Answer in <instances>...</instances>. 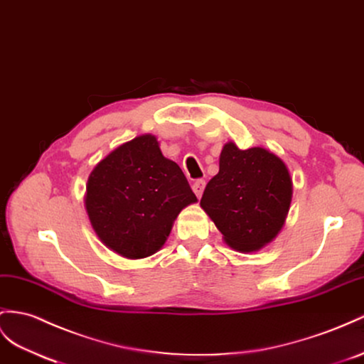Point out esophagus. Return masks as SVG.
<instances>
[{
	"label": "esophagus",
	"instance_id": "obj_1",
	"mask_svg": "<svg viewBox=\"0 0 364 364\" xmlns=\"http://www.w3.org/2000/svg\"><path fill=\"white\" fill-rule=\"evenodd\" d=\"M204 186H206V181H204V180H195V181H193V184H192V189H193L195 195H197L198 198H200L201 195H203Z\"/></svg>",
	"mask_w": 364,
	"mask_h": 364
}]
</instances>
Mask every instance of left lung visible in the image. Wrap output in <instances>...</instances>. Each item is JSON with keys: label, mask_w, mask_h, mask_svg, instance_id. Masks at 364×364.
Segmentation results:
<instances>
[{"label": "left lung", "mask_w": 364, "mask_h": 364, "mask_svg": "<svg viewBox=\"0 0 364 364\" xmlns=\"http://www.w3.org/2000/svg\"><path fill=\"white\" fill-rule=\"evenodd\" d=\"M291 198V175L277 155L263 147L241 151L228 143L220 155V172L208 183L200 204L230 247L252 252L275 238Z\"/></svg>", "instance_id": "8db88e82"}]
</instances>
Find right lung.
Here are the masks:
<instances>
[{"instance_id": "1", "label": "right lung", "mask_w": 364, "mask_h": 364, "mask_svg": "<svg viewBox=\"0 0 364 364\" xmlns=\"http://www.w3.org/2000/svg\"><path fill=\"white\" fill-rule=\"evenodd\" d=\"M195 201L180 166L163 156L154 135L115 149L87 181L92 226L102 243L126 258L155 254L180 210Z\"/></svg>"}]
</instances>
